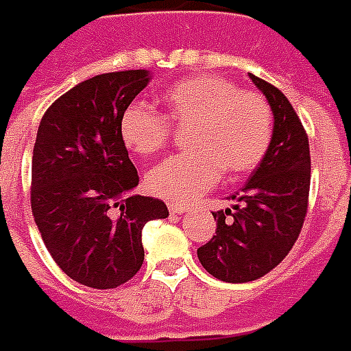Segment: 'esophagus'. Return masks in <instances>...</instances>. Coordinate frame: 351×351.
<instances>
[{
    "label": "esophagus",
    "mask_w": 351,
    "mask_h": 351,
    "mask_svg": "<svg viewBox=\"0 0 351 351\" xmlns=\"http://www.w3.org/2000/svg\"><path fill=\"white\" fill-rule=\"evenodd\" d=\"M168 210H170V213H173V215H183V213H187L189 211V206H181V204H170V206H168Z\"/></svg>",
    "instance_id": "esophagus-1"
}]
</instances>
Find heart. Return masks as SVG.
Instances as JSON below:
<instances>
[{
  "label": "heart",
  "instance_id": "obj_1",
  "mask_svg": "<svg viewBox=\"0 0 351 351\" xmlns=\"http://www.w3.org/2000/svg\"><path fill=\"white\" fill-rule=\"evenodd\" d=\"M164 117L134 101L124 109L119 134L124 147L151 156L166 145L170 124L191 126L187 153L151 168L147 189L170 202H189L211 189L225 171L236 180L263 160L272 140V109L257 92L238 90L223 77L204 75L170 84L162 94Z\"/></svg>",
  "mask_w": 351,
  "mask_h": 351
}]
</instances>
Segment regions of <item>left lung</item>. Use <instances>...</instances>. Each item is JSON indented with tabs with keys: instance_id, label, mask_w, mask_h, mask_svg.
<instances>
[{
	"instance_id": "obj_1",
	"label": "left lung",
	"mask_w": 351,
	"mask_h": 351,
	"mask_svg": "<svg viewBox=\"0 0 351 351\" xmlns=\"http://www.w3.org/2000/svg\"><path fill=\"white\" fill-rule=\"evenodd\" d=\"M274 115L272 140L232 208L213 211L217 230L198 247V261L221 282L259 280L276 268L304 223L310 193L308 136L289 100L276 86L250 75Z\"/></svg>"
}]
</instances>
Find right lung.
Segmentation results:
<instances>
[{
    "mask_svg": "<svg viewBox=\"0 0 351 351\" xmlns=\"http://www.w3.org/2000/svg\"><path fill=\"white\" fill-rule=\"evenodd\" d=\"M149 81L147 69L86 79L54 101L37 128V228L54 263L94 289L128 282L143 263L145 223L168 217L162 200L132 195L140 178L119 134L123 111Z\"/></svg>",
    "mask_w": 351,
    "mask_h": 351,
    "instance_id": "add662e5",
    "label": "right lung"
}]
</instances>
